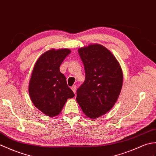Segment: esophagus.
<instances>
[{"mask_svg": "<svg viewBox=\"0 0 156 156\" xmlns=\"http://www.w3.org/2000/svg\"><path fill=\"white\" fill-rule=\"evenodd\" d=\"M76 89H77V87H76V85H73L72 87H71V89H72V91H73V93H76Z\"/></svg>", "mask_w": 156, "mask_h": 156, "instance_id": "34e87169", "label": "esophagus"}]
</instances>
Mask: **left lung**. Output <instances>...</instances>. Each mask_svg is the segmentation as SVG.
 <instances>
[{"mask_svg":"<svg viewBox=\"0 0 156 156\" xmlns=\"http://www.w3.org/2000/svg\"><path fill=\"white\" fill-rule=\"evenodd\" d=\"M85 80L77 91V100L86 116L96 119L112 109L123 85V72L115 57L99 44L79 48Z\"/></svg>","mask_w":156,"mask_h":156,"instance_id":"obj_1","label":"left lung"}]
</instances>
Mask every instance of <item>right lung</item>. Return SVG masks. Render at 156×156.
I'll return each instance as SVG.
<instances>
[{"label":"right lung","mask_w":156,"mask_h":156,"mask_svg":"<svg viewBox=\"0 0 156 156\" xmlns=\"http://www.w3.org/2000/svg\"><path fill=\"white\" fill-rule=\"evenodd\" d=\"M71 53L69 49H52L44 52L34 64L29 83L34 105L49 117L58 115L69 98L75 96L68 87L60 65Z\"/></svg>","instance_id":"1"}]
</instances>
